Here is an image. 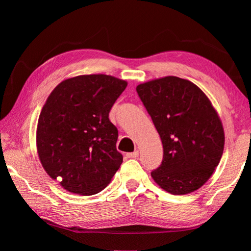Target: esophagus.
I'll return each mask as SVG.
<instances>
[{
  "mask_svg": "<svg viewBox=\"0 0 251 251\" xmlns=\"http://www.w3.org/2000/svg\"><path fill=\"white\" fill-rule=\"evenodd\" d=\"M126 155H127V157H129V158H136V157H138V155H139V151H138V150H135L134 152L127 153Z\"/></svg>",
  "mask_w": 251,
  "mask_h": 251,
  "instance_id": "1",
  "label": "esophagus"
}]
</instances>
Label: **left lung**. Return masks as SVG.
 I'll list each match as a JSON object with an SVG mask.
<instances>
[{
	"label": "left lung",
	"mask_w": 251,
	"mask_h": 251,
	"mask_svg": "<svg viewBox=\"0 0 251 251\" xmlns=\"http://www.w3.org/2000/svg\"><path fill=\"white\" fill-rule=\"evenodd\" d=\"M163 143V162L151 176L174 195L204 185L219 165L225 130L204 92L188 79L165 76L137 86Z\"/></svg>",
	"instance_id": "8db88e82"
}]
</instances>
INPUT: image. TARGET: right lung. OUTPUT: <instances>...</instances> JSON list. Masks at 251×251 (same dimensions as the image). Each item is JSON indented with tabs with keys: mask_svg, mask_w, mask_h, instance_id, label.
Segmentation results:
<instances>
[{
	"mask_svg": "<svg viewBox=\"0 0 251 251\" xmlns=\"http://www.w3.org/2000/svg\"><path fill=\"white\" fill-rule=\"evenodd\" d=\"M127 82L105 74L67 78L41 111L36 150L42 166L63 189L79 195L102 191L123 163L109 112Z\"/></svg>",
	"mask_w": 251,
	"mask_h": 251,
	"instance_id": "1",
	"label": "right lung"
}]
</instances>
